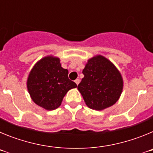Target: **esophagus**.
Returning <instances> with one entry per match:
<instances>
[{
  "label": "esophagus",
  "mask_w": 153,
  "mask_h": 153,
  "mask_svg": "<svg viewBox=\"0 0 153 153\" xmlns=\"http://www.w3.org/2000/svg\"><path fill=\"white\" fill-rule=\"evenodd\" d=\"M79 82H80V80H79V79H76V80H75V83H76V85L79 84Z\"/></svg>",
  "instance_id": "obj_1"
}]
</instances>
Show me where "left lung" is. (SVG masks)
<instances>
[{
    "label": "left lung",
    "mask_w": 153,
    "mask_h": 153,
    "mask_svg": "<svg viewBox=\"0 0 153 153\" xmlns=\"http://www.w3.org/2000/svg\"><path fill=\"white\" fill-rule=\"evenodd\" d=\"M84 77L77 89L86 105L95 110H103L119 100L123 89L120 70L102 55L90 58L83 70Z\"/></svg>",
    "instance_id": "1"
}]
</instances>
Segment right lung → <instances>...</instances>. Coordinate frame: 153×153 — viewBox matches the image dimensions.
Wrapping results in <instances>:
<instances>
[{"label": "right lung", "mask_w": 153, "mask_h": 153, "mask_svg": "<svg viewBox=\"0 0 153 153\" xmlns=\"http://www.w3.org/2000/svg\"><path fill=\"white\" fill-rule=\"evenodd\" d=\"M76 86L69 79L68 70L61 67L60 58L53 55L36 62L27 79L31 100L46 110L57 109L67 92Z\"/></svg>", "instance_id": "obj_1"}]
</instances>
